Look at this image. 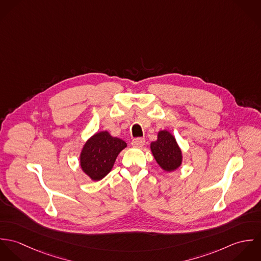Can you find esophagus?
<instances>
[{
  "label": "esophagus",
  "mask_w": 261,
  "mask_h": 261,
  "mask_svg": "<svg viewBox=\"0 0 261 261\" xmlns=\"http://www.w3.org/2000/svg\"><path fill=\"white\" fill-rule=\"evenodd\" d=\"M132 145L136 148H141L145 145V139L143 138H137V139H134L133 142H132Z\"/></svg>",
  "instance_id": "34e87169"
}]
</instances>
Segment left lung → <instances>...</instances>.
Returning a JSON list of instances; mask_svg holds the SVG:
<instances>
[{
    "label": "left lung",
    "instance_id": "obj_1",
    "mask_svg": "<svg viewBox=\"0 0 261 261\" xmlns=\"http://www.w3.org/2000/svg\"><path fill=\"white\" fill-rule=\"evenodd\" d=\"M150 150L159 166L166 172L175 171L182 164V150L168 130L159 132L158 140L150 144Z\"/></svg>",
    "mask_w": 261,
    "mask_h": 261
}]
</instances>
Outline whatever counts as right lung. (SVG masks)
<instances>
[{
  "instance_id": "1",
  "label": "right lung",
  "mask_w": 261,
  "mask_h": 261,
  "mask_svg": "<svg viewBox=\"0 0 261 261\" xmlns=\"http://www.w3.org/2000/svg\"><path fill=\"white\" fill-rule=\"evenodd\" d=\"M124 148L126 143L109 132L96 133L82 148L80 167L92 181H99L112 171L116 156Z\"/></svg>"
}]
</instances>
